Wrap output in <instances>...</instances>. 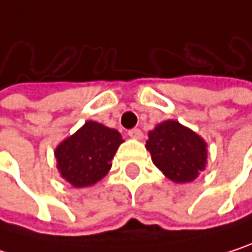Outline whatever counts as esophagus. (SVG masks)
<instances>
[{"mask_svg": "<svg viewBox=\"0 0 252 252\" xmlns=\"http://www.w3.org/2000/svg\"><path fill=\"white\" fill-rule=\"evenodd\" d=\"M128 135L134 140H143V131L138 129V128H132L128 131Z\"/></svg>", "mask_w": 252, "mask_h": 252, "instance_id": "1", "label": "esophagus"}]
</instances>
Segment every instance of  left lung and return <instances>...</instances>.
I'll return each instance as SVG.
<instances>
[{
  "label": "left lung",
  "mask_w": 252,
  "mask_h": 252,
  "mask_svg": "<svg viewBox=\"0 0 252 252\" xmlns=\"http://www.w3.org/2000/svg\"><path fill=\"white\" fill-rule=\"evenodd\" d=\"M146 149L155 166L176 184L192 182L207 165V143L191 128L168 120L149 131Z\"/></svg>",
  "instance_id": "obj_1"
}]
</instances>
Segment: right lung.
<instances>
[{"mask_svg": "<svg viewBox=\"0 0 252 252\" xmlns=\"http://www.w3.org/2000/svg\"><path fill=\"white\" fill-rule=\"evenodd\" d=\"M123 135L96 121H87L55 149L57 168L63 179L76 188L90 187L109 172Z\"/></svg>", "mask_w": 252, "mask_h": 252, "instance_id": "1", "label": "right lung"}]
</instances>
